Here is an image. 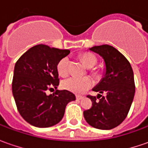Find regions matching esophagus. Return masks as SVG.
Wrapping results in <instances>:
<instances>
[{"label": "esophagus", "mask_w": 148, "mask_h": 148, "mask_svg": "<svg viewBox=\"0 0 148 148\" xmlns=\"http://www.w3.org/2000/svg\"><path fill=\"white\" fill-rule=\"evenodd\" d=\"M76 98H77V99H78V100H80V99H82L84 97H83V96H81V95H77Z\"/></svg>", "instance_id": "34e87169"}]
</instances>
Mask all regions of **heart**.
<instances>
[{
  "mask_svg": "<svg viewBox=\"0 0 148 148\" xmlns=\"http://www.w3.org/2000/svg\"><path fill=\"white\" fill-rule=\"evenodd\" d=\"M82 60L83 63L90 68L93 67L97 62L96 58L90 53H83L82 55ZM68 63L69 59L67 57H64L59 60L57 64V71L60 76H66L68 73ZM93 81L88 77H70L62 82V86L66 90L76 94H82L90 88L93 86Z\"/></svg>",
  "mask_w": 148,
  "mask_h": 148,
  "instance_id": "1",
  "label": "heart"
}]
</instances>
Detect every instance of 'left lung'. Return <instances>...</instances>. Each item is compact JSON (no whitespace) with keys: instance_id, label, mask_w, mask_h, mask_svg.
Returning <instances> with one entry per match:
<instances>
[{"instance_id":"8db88e82","label":"left lung","mask_w":148,"mask_h":148,"mask_svg":"<svg viewBox=\"0 0 148 148\" xmlns=\"http://www.w3.org/2000/svg\"><path fill=\"white\" fill-rule=\"evenodd\" d=\"M89 50L103 58L105 68L102 79L92 89L98 95H87L92 107L83 114L93 128L109 130L119 126L128 115L135 94L134 71L127 58L110 45L94 46Z\"/></svg>"}]
</instances>
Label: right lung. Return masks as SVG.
Segmentation results:
<instances>
[{
  "label": "right lung",
  "instance_id": "1",
  "mask_svg": "<svg viewBox=\"0 0 148 148\" xmlns=\"http://www.w3.org/2000/svg\"><path fill=\"white\" fill-rule=\"evenodd\" d=\"M70 53L68 49L38 44L29 49L14 65L12 93L22 118L34 127L49 128L63 118L66 105L76 99L66 90L47 95L59 85L57 64Z\"/></svg>",
  "mask_w": 148,
  "mask_h": 148
}]
</instances>
